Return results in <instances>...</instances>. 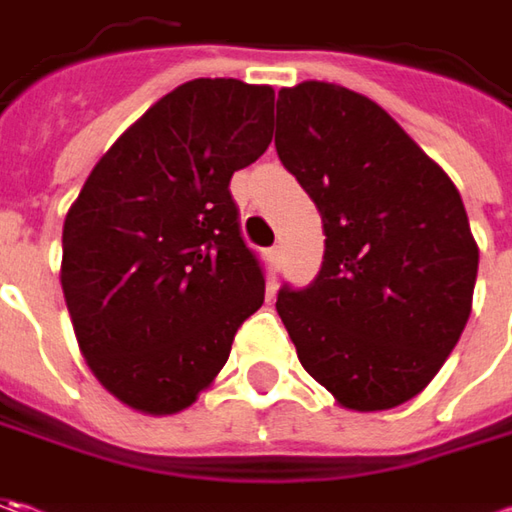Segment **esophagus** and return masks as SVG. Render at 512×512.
I'll return each mask as SVG.
<instances>
[{"label":"esophagus","instance_id":"esophagus-1","mask_svg":"<svg viewBox=\"0 0 512 512\" xmlns=\"http://www.w3.org/2000/svg\"><path fill=\"white\" fill-rule=\"evenodd\" d=\"M270 262H273L276 267L285 265V250H282V245L270 247Z\"/></svg>","mask_w":512,"mask_h":512}]
</instances>
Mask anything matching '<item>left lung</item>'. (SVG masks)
<instances>
[{"label": "left lung", "instance_id": "8db88e82", "mask_svg": "<svg viewBox=\"0 0 512 512\" xmlns=\"http://www.w3.org/2000/svg\"><path fill=\"white\" fill-rule=\"evenodd\" d=\"M276 153L325 230L316 279L276 299L299 362L342 407L404 404L473 305L479 247L459 190L387 110L342 85L279 90Z\"/></svg>", "mask_w": 512, "mask_h": 512}]
</instances>
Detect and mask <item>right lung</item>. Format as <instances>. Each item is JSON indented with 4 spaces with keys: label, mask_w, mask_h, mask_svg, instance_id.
Masks as SVG:
<instances>
[{
    "label": "right lung",
    "mask_w": 512,
    "mask_h": 512,
    "mask_svg": "<svg viewBox=\"0 0 512 512\" xmlns=\"http://www.w3.org/2000/svg\"><path fill=\"white\" fill-rule=\"evenodd\" d=\"M273 88L193 79L130 125L90 170L62 230V290L93 376L165 416L216 379L265 270L230 196L270 145Z\"/></svg>",
    "instance_id": "right-lung-1"
}]
</instances>
